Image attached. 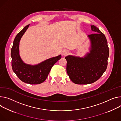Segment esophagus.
<instances>
[{"mask_svg":"<svg viewBox=\"0 0 121 121\" xmlns=\"http://www.w3.org/2000/svg\"><path fill=\"white\" fill-rule=\"evenodd\" d=\"M69 52L67 50H64L63 51V55H64V56H67V54H69Z\"/></svg>","mask_w":121,"mask_h":121,"instance_id":"esophagus-1","label":"esophagus"}]
</instances>
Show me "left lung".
<instances>
[{
  "label": "left lung",
  "mask_w": 121,
  "mask_h": 121,
  "mask_svg": "<svg viewBox=\"0 0 121 121\" xmlns=\"http://www.w3.org/2000/svg\"><path fill=\"white\" fill-rule=\"evenodd\" d=\"M91 27L95 33L88 35L91 42L90 53L84 58L71 56L65 57L67 73L76 84H87L96 82L107 68L109 49L106 38L97 27Z\"/></svg>",
  "instance_id": "obj_1"
}]
</instances>
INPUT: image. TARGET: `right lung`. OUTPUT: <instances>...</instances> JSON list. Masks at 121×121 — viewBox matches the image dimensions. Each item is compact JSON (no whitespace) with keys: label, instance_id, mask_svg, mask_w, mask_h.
<instances>
[{"label":"right lung","instance_id":"1","mask_svg":"<svg viewBox=\"0 0 121 121\" xmlns=\"http://www.w3.org/2000/svg\"><path fill=\"white\" fill-rule=\"evenodd\" d=\"M29 26V25L25 26L14 39L11 49L12 66L13 72L20 80L30 84H38L45 81L52 68L61 58V56L59 55L56 57L48 59L35 65L24 63L19 56V45L22 37Z\"/></svg>","mask_w":121,"mask_h":121}]
</instances>
